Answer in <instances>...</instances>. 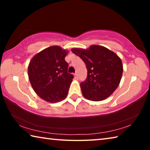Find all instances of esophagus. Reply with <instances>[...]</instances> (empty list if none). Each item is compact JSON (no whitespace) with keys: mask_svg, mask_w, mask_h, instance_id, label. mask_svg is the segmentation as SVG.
<instances>
[{"mask_svg":"<svg viewBox=\"0 0 150 150\" xmlns=\"http://www.w3.org/2000/svg\"><path fill=\"white\" fill-rule=\"evenodd\" d=\"M74 77H75V79H78L77 73H75V74H74Z\"/></svg>","mask_w":150,"mask_h":150,"instance_id":"1","label":"esophagus"}]
</instances>
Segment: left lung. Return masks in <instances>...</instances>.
I'll use <instances>...</instances> for the list:
<instances>
[{
  "instance_id": "left-lung-1",
  "label": "left lung",
  "mask_w": 150,
  "mask_h": 150,
  "mask_svg": "<svg viewBox=\"0 0 150 150\" xmlns=\"http://www.w3.org/2000/svg\"><path fill=\"white\" fill-rule=\"evenodd\" d=\"M72 52L86 64L87 77L80 83L83 96L92 101L107 98L117 88L123 73L121 59L112 51L102 45L73 48Z\"/></svg>"
}]
</instances>
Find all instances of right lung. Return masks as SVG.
<instances>
[{
  "instance_id": "add662e5",
  "label": "right lung",
  "mask_w": 150,
  "mask_h": 150,
  "mask_svg": "<svg viewBox=\"0 0 150 150\" xmlns=\"http://www.w3.org/2000/svg\"><path fill=\"white\" fill-rule=\"evenodd\" d=\"M69 51L59 45L43 50L32 58L28 75L33 89L40 98L50 103L65 99L73 75L68 73L65 57Z\"/></svg>"
}]
</instances>
